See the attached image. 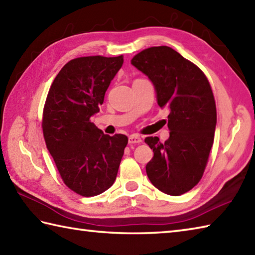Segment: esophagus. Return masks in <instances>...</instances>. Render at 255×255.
Segmentation results:
<instances>
[{
	"label": "esophagus",
	"instance_id": "obj_1",
	"mask_svg": "<svg viewBox=\"0 0 255 255\" xmlns=\"http://www.w3.org/2000/svg\"><path fill=\"white\" fill-rule=\"evenodd\" d=\"M142 142V138L136 135V134H133V135H129L128 136V143L129 144H138Z\"/></svg>",
	"mask_w": 255,
	"mask_h": 255
}]
</instances>
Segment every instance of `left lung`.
<instances>
[{
    "mask_svg": "<svg viewBox=\"0 0 255 255\" xmlns=\"http://www.w3.org/2000/svg\"><path fill=\"white\" fill-rule=\"evenodd\" d=\"M132 65L154 85L160 108L170 111V137H145L153 148L145 169L151 183L177 196L199 183L213 145L217 108L212 89L198 66L169 46H153L138 53Z\"/></svg>",
    "mask_w": 255,
    "mask_h": 255,
    "instance_id": "obj_1",
    "label": "left lung"
}]
</instances>
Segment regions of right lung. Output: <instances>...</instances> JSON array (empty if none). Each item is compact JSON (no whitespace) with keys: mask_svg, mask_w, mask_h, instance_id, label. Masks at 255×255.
I'll return each mask as SVG.
<instances>
[{"mask_svg":"<svg viewBox=\"0 0 255 255\" xmlns=\"http://www.w3.org/2000/svg\"><path fill=\"white\" fill-rule=\"evenodd\" d=\"M123 56H84L68 62L50 88L43 111L46 147L65 185L94 196L117 179L128 136H110L91 122L123 65Z\"/></svg>","mask_w":255,"mask_h":255,"instance_id":"1","label":"right lung"}]
</instances>
